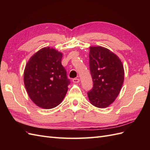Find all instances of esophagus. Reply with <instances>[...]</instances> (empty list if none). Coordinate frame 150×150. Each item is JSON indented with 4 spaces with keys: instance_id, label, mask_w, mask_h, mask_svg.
Returning <instances> with one entry per match:
<instances>
[{
    "instance_id": "esophagus-1",
    "label": "esophagus",
    "mask_w": 150,
    "mask_h": 150,
    "mask_svg": "<svg viewBox=\"0 0 150 150\" xmlns=\"http://www.w3.org/2000/svg\"><path fill=\"white\" fill-rule=\"evenodd\" d=\"M79 79H78V78H74L73 79H72V81H73L74 83H79Z\"/></svg>"
}]
</instances>
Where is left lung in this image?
Masks as SVG:
<instances>
[{
    "label": "left lung",
    "mask_w": 150,
    "mask_h": 150,
    "mask_svg": "<svg viewBox=\"0 0 150 150\" xmlns=\"http://www.w3.org/2000/svg\"><path fill=\"white\" fill-rule=\"evenodd\" d=\"M89 69L93 87L88 92L93 106L104 108L114 102L124 81V68L120 58L101 46L89 47Z\"/></svg>",
    "instance_id": "8db88e82"
}]
</instances>
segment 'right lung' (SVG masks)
I'll return each mask as SVG.
<instances>
[{"mask_svg":"<svg viewBox=\"0 0 150 150\" xmlns=\"http://www.w3.org/2000/svg\"><path fill=\"white\" fill-rule=\"evenodd\" d=\"M62 53L44 47L32 56L25 67L24 81L29 98L36 105L51 109L64 98L70 80L61 64Z\"/></svg>","mask_w":150,"mask_h":150,"instance_id":"1","label":"right lung"}]
</instances>
